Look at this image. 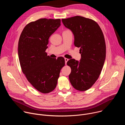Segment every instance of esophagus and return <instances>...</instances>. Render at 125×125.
I'll list each match as a JSON object with an SVG mask.
<instances>
[{"instance_id":"1","label":"esophagus","mask_w":125,"mask_h":125,"mask_svg":"<svg viewBox=\"0 0 125 125\" xmlns=\"http://www.w3.org/2000/svg\"><path fill=\"white\" fill-rule=\"evenodd\" d=\"M69 60V59H67V58H65V64L66 65V64H67V62H68V61Z\"/></svg>"}]
</instances>
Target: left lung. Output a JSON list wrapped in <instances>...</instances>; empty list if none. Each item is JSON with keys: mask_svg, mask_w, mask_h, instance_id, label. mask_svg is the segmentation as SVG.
Segmentation results:
<instances>
[{"mask_svg": "<svg viewBox=\"0 0 125 125\" xmlns=\"http://www.w3.org/2000/svg\"><path fill=\"white\" fill-rule=\"evenodd\" d=\"M64 26L72 31L74 45L80 47V61L70 59L69 76L72 86L80 91L91 88L98 79L106 57V45L102 30L94 21L77 16L62 19Z\"/></svg>", "mask_w": 125, "mask_h": 125, "instance_id": "obj_1", "label": "left lung"}]
</instances>
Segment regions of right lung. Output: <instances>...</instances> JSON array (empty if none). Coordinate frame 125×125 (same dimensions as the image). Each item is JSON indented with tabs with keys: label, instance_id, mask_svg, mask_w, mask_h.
Masks as SVG:
<instances>
[{
	"label": "right lung",
	"instance_id": "1",
	"mask_svg": "<svg viewBox=\"0 0 125 125\" xmlns=\"http://www.w3.org/2000/svg\"><path fill=\"white\" fill-rule=\"evenodd\" d=\"M60 26L59 19H40L27 25L19 38L18 52L22 72L31 84L42 93L54 90L65 65L63 57L52 58L45 52L49 37Z\"/></svg>",
	"mask_w": 125,
	"mask_h": 125
}]
</instances>
